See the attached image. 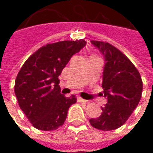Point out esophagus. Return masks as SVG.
<instances>
[{"label":"esophagus","instance_id":"esophagus-1","mask_svg":"<svg viewBox=\"0 0 153 153\" xmlns=\"http://www.w3.org/2000/svg\"><path fill=\"white\" fill-rule=\"evenodd\" d=\"M78 101L79 102H88V100H85L83 99V98H82V97H78Z\"/></svg>","mask_w":153,"mask_h":153}]
</instances>
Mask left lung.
Returning <instances> with one entry per match:
<instances>
[{
    "label": "left lung",
    "instance_id": "8db88e82",
    "mask_svg": "<svg viewBox=\"0 0 153 153\" xmlns=\"http://www.w3.org/2000/svg\"><path fill=\"white\" fill-rule=\"evenodd\" d=\"M105 57L103 69V94L107 103L102 107V115L90 119L94 128L109 131L120 128L138 106L141 99L143 81L141 75L125 54L111 44L92 40Z\"/></svg>",
    "mask_w": 153,
    "mask_h": 153
}]
</instances>
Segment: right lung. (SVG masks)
<instances>
[{"label":"right lung","instance_id":"obj_1","mask_svg":"<svg viewBox=\"0 0 153 153\" xmlns=\"http://www.w3.org/2000/svg\"><path fill=\"white\" fill-rule=\"evenodd\" d=\"M84 39L49 43L28 57L19 71L15 93L20 109L35 128L55 130L65 121L74 95L60 93L58 77L73 55L84 46Z\"/></svg>","mask_w":153,"mask_h":153}]
</instances>
